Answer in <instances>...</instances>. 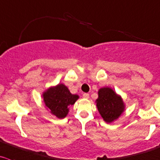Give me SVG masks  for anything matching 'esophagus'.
I'll return each instance as SVG.
<instances>
[{
  "mask_svg": "<svg viewBox=\"0 0 160 160\" xmlns=\"http://www.w3.org/2000/svg\"><path fill=\"white\" fill-rule=\"evenodd\" d=\"M83 97L86 99L89 98V94H88V93H84V94H83Z\"/></svg>",
  "mask_w": 160,
  "mask_h": 160,
  "instance_id": "34e87169",
  "label": "esophagus"
}]
</instances>
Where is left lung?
Listing matches in <instances>:
<instances>
[{
    "mask_svg": "<svg viewBox=\"0 0 160 160\" xmlns=\"http://www.w3.org/2000/svg\"><path fill=\"white\" fill-rule=\"evenodd\" d=\"M96 105L99 113L106 123H112L117 119L125 108L122 98L110 88L99 89Z\"/></svg>",
    "mask_w": 160,
    "mask_h": 160,
    "instance_id": "8db88e82",
    "label": "left lung"
}]
</instances>
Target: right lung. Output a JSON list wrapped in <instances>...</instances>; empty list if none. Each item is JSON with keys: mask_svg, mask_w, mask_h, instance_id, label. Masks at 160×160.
<instances>
[{"mask_svg": "<svg viewBox=\"0 0 160 160\" xmlns=\"http://www.w3.org/2000/svg\"><path fill=\"white\" fill-rule=\"evenodd\" d=\"M43 98L50 112L58 119H63L69 112V107L74 105L79 96L71 94L67 87L59 83L44 91Z\"/></svg>", "mask_w": 160, "mask_h": 160, "instance_id": "add662e5", "label": "right lung"}]
</instances>
